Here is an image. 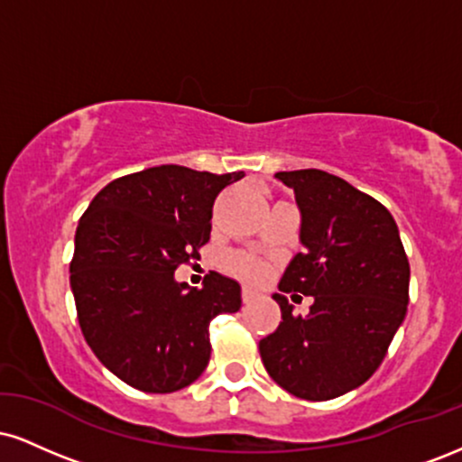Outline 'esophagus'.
Here are the masks:
<instances>
[{"mask_svg":"<svg viewBox=\"0 0 462 462\" xmlns=\"http://www.w3.org/2000/svg\"><path fill=\"white\" fill-rule=\"evenodd\" d=\"M254 300H256V291H254L252 286H243V301L249 304V301H254Z\"/></svg>","mask_w":462,"mask_h":462,"instance_id":"34e87169","label":"esophagus"}]
</instances>
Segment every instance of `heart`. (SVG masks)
Segmentation results:
<instances>
[{
    "instance_id": "1",
    "label": "heart",
    "mask_w": 462,
    "mask_h": 462,
    "mask_svg": "<svg viewBox=\"0 0 462 462\" xmlns=\"http://www.w3.org/2000/svg\"><path fill=\"white\" fill-rule=\"evenodd\" d=\"M230 269L243 278L249 280H261L264 273H267V264L258 258L252 256H232L230 258Z\"/></svg>"
}]
</instances>
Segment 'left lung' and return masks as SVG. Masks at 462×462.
<instances>
[{
	"label": "left lung",
	"mask_w": 462,
	"mask_h": 462,
	"mask_svg": "<svg viewBox=\"0 0 462 462\" xmlns=\"http://www.w3.org/2000/svg\"><path fill=\"white\" fill-rule=\"evenodd\" d=\"M275 178L293 189L304 245L278 289L294 299L310 294L313 306L309 316H293L275 293L282 321L258 349L291 395L334 400L367 383L384 360L406 317L411 267L395 219L378 199L321 169Z\"/></svg>",
	"instance_id": "obj_1"
}]
</instances>
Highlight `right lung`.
Wrapping results in <instances>:
<instances>
[{
  "mask_svg": "<svg viewBox=\"0 0 462 462\" xmlns=\"http://www.w3.org/2000/svg\"><path fill=\"white\" fill-rule=\"evenodd\" d=\"M243 176L150 167L106 184L79 219L69 267L78 321L125 384L173 393L195 383L210 360V321L241 309L236 280L210 272L190 289L173 273L199 258L217 195Z\"/></svg>",
  "mask_w": 462,
  "mask_h": 462,
  "instance_id": "obj_1",
  "label": "right lung"
}]
</instances>
